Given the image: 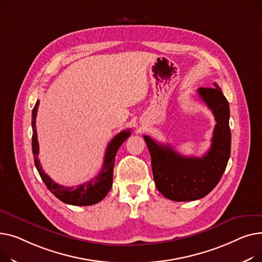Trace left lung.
Returning <instances> with one entry per match:
<instances>
[{"mask_svg": "<svg viewBox=\"0 0 262 262\" xmlns=\"http://www.w3.org/2000/svg\"><path fill=\"white\" fill-rule=\"evenodd\" d=\"M199 88L198 94L216 119L210 149L202 158L183 157L168 145L148 135L144 140L151 157L153 179L158 190L172 201H193L207 195L219 183L230 155L229 104L217 83Z\"/></svg>", "mask_w": 262, "mask_h": 262, "instance_id": "obj_1", "label": "left lung"}]
</instances>
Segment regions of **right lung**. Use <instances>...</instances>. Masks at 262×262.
Returning <instances> with one entry per match:
<instances>
[{
	"label": "right lung",
	"instance_id": "obj_1",
	"mask_svg": "<svg viewBox=\"0 0 262 262\" xmlns=\"http://www.w3.org/2000/svg\"><path fill=\"white\" fill-rule=\"evenodd\" d=\"M38 106H39V100L36 102L33 109V114H32V126H33L32 147H33L34 161H35L36 168L46 187H48L49 190L56 198H58L60 201H62L67 204L76 205V206H88V205H93L100 202L112 187L115 156L121 144L131 135V131L125 130V131L119 132L116 136H114V138L109 143V145H107L105 155H104L103 165L98 176L76 187H64L62 185H59V184L55 183L48 174L43 171V169L40 165V161L38 159L39 144H38L37 130H36V117H37Z\"/></svg>",
	"mask_w": 262,
	"mask_h": 262
}]
</instances>
